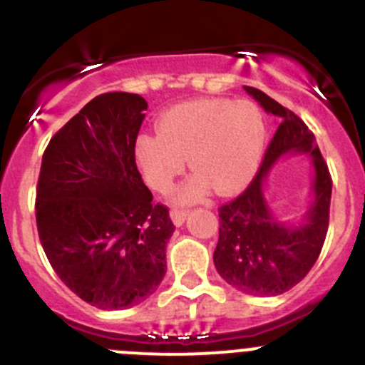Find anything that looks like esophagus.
<instances>
[{"label":"esophagus","instance_id":"esophagus-1","mask_svg":"<svg viewBox=\"0 0 365 365\" xmlns=\"http://www.w3.org/2000/svg\"><path fill=\"white\" fill-rule=\"evenodd\" d=\"M187 214H189L187 210H171V219L175 222V226H182L185 222Z\"/></svg>","mask_w":365,"mask_h":365}]
</instances>
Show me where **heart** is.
Wrapping results in <instances>:
<instances>
[{
	"instance_id": "1",
	"label": "heart",
	"mask_w": 365,
	"mask_h": 365,
	"mask_svg": "<svg viewBox=\"0 0 365 365\" xmlns=\"http://www.w3.org/2000/svg\"><path fill=\"white\" fill-rule=\"evenodd\" d=\"M265 135L264 114L253 101L201 98L168 108L157 133H139L132 151L144 182L160 194L173 189L189 158L194 173L175 201L190 205L212 189L222 196L244 189L260 168Z\"/></svg>"
}]
</instances>
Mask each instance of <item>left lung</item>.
<instances>
[{
	"label": "left lung",
	"instance_id": "left-lung-1",
	"mask_svg": "<svg viewBox=\"0 0 365 365\" xmlns=\"http://www.w3.org/2000/svg\"><path fill=\"white\" fill-rule=\"evenodd\" d=\"M244 91L278 119V128L250 187L219 208L214 265L219 277L237 291L265 298L287 292L316 264L328 232L331 180L309 126L258 88ZM287 156H309L313 165V200L294 222H282L264 194L270 169Z\"/></svg>",
	"mask_w": 365,
	"mask_h": 365
}]
</instances>
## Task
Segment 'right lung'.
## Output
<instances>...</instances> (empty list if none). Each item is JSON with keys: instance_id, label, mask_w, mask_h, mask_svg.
Listing matches in <instances>:
<instances>
[{"instance_id": "right-lung-1", "label": "right lung", "mask_w": 365, "mask_h": 365, "mask_svg": "<svg viewBox=\"0 0 365 365\" xmlns=\"http://www.w3.org/2000/svg\"><path fill=\"white\" fill-rule=\"evenodd\" d=\"M146 100L107 93L53 135L37 183V230L60 280L101 310L133 307L165 277L169 210L133 160Z\"/></svg>"}]
</instances>
